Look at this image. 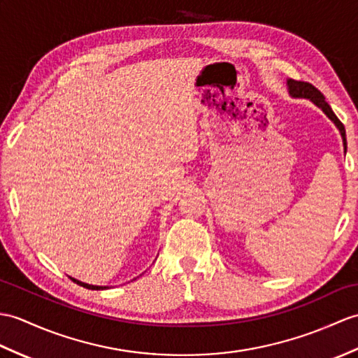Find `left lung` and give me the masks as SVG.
Listing matches in <instances>:
<instances>
[{
  "instance_id": "1",
  "label": "left lung",
  "mask_w": 358,
  "mask_h": 358,
  "mask_svg": "<svg viewBox=\"0 0 358 358\" xmlns=\"http://www.w3.org/2000/svg\"><path fill=\"white\" fill-rule=\"evenodd\" d=\"M287 88L288 93L293 99H308L315 106L320 108V110L327 114V117L336 124L340 136H342L343 140V151L346 154V131L343 123L337 119V115L334 114V111L331 110V106L328 105V102L325 101V96H323L320 91L313 87L308 82H301V80H293V79H287Z\"/></svg>"
}]
</instances>
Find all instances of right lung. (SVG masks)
I'll list each match as a JSON object with an SVG mask.
<instances>
[{
	"label": "right lung",
	"mask_w": 358,
	"mask_h": 358,
	"mask_svg": "<svg viewBox=\"0 0 358 358\" xmlns=\"http://www.w3.org/2000/svg\"><path fill=\"white\" fill-rule=\"evenodd\" d=\"M73 282H76V284H79L80 287H84V288H88V289H106L108 287H102V285H90V284H85V282H80V280H78V279H74V278H70Z\"/></svg>",
	"instance_id": "add662e5"
}]
</instances>
